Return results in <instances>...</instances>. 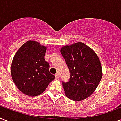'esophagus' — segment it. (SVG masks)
Masks as SVG:
<instances>
[{
	"instance_id": "obj_1",
	"label": "esophagus",
	"mask_w": 121,
	"mask_h": 121,
	"mask_svg": "<svg viewBox=\"0 0 121 121\" xmlns=\"http://www.w3.org/2000/svg\"><path fill=\"white\" fill-rule=\"evenodd\" d=\"M55 78H56V79H58V78H59V73H57L55 74Z\"/></svg>"
}]
</instances>
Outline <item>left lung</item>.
Returning <instances> with one entry per match:
<instances>
[{"mask_svg": "<svg viewBox=\"0 0 121 121\" xmlns=\"http://www.w3.org/2000/svg\"><path fill=\"white\" fill-rule=\"evenodd\" d=\"M60 51L71 73L69 82H63L65 95L74 101L85 100L94 93L102 77L97 55L82 42L64 46Z\"/></svg>", "mask_w": 121, "mask_h": 121, "instance_id": "1", "label": "left lung"}]
</instances>
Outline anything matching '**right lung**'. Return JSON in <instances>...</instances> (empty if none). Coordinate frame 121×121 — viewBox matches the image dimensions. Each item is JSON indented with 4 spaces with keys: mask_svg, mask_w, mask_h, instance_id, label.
I'll return each instance as SVG.
<instances>
[{
    "mask_svg": "<svg viewBox=\"0 0 121 121\" xmlns=\"http://www.w3.org/2000/svg\"><path fill=\"white\" fill-rule=\"evenodd\" d=\"M47 47L29 40L21 46L11 63V77L17 88L25 95L35 97L44 92L55 76L49 73L44 60Z\"/></svg>",
    "mask_w": 121,
    "mask_h": 121,
    "instance_id": "obj_1",
    "label": "right lung"
}]
</instances>
